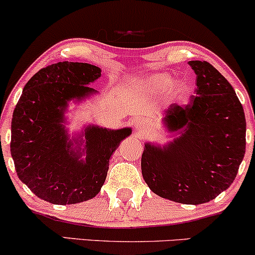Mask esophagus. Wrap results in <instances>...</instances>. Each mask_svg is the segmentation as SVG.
Instances as JSON below:
<instances>
[{
	"label": "esophagus",
	"instance_id": "1",
	"mask_svg": "<svg viewBox=\"0 0 255 255\" xmlns=\"http://www.w3.org/2000/svg\"><path fill=\"white\" fill-rule=\"evenodd\" d=\"M136 128H137V129H139V130H140V129H142V128H141V127H140V126H139V125H136Z\"/></svg>",
	"mask_w": 255,
	"mask_h": 255
}]
</instances>
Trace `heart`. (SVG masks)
<instances>
[{
  "instance_id": "heart-1",
  "label": "heart",
  "mask_w": 255,
  "mask_h": 255,
  "mask_svg": "<svg viewBox=\"0 0 255 255\" xmlns=\"http://www.w3.org/2000/svg\"><path fill=\"white\" fill-rule=\"evenodd\" d=\"M150 86L152 90H154L156 92L163 93L165 92L169 87L171 86L170 89V93L172 97L176 98H181L183 96L187 95L188 92V85L184 81H177L174 85L172 84V78L169 74H157L154 77H152L150 79Z\"/></svg>"
}]
</instances>
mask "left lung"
I'll list each match as a JSON object with an SVG mask.
<instances>
[{
	"mask_svg": "<svg viewBox=\"0 0 255 255\" xmlns=\"http://www.w3.org/2000/svg\"><path fill=\"white\" fill-rule=\"evenodd\" d=\"M197 74L195 96L164 111L169 130L182 135L164 148L146 144L145 182L159 197L181 204L212 200L235 180L246 152L244 108L229 81L211 63L189 61Z\"/></svg>",
	"mask_w": 255,
	"mask_h": 255,
	"instance_id": "1",
	"label": "left lung"
}]
</instances>
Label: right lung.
<instances>
[{
	"label": "right lung",
	"mask_w": 255,
	"mask_h": 255,
	"mask_svg": "<svg viewBox=\"0 0 255 255\" xmlns=\"http://www.w3.org/2000/svg\"><path fill=\"white\" fill-rule=\"evenodd\" d=\"M101 77L89 63L58 62L42 68L25 85L11 119L10 153L17 176L38 198L51 204H77L98 194L109 158L130 134L89 127L86 160L71 151L61 125L67 102L92 93L87 86Z\"/></svg>",
	"instance_id": "1"
}]
</instances>
